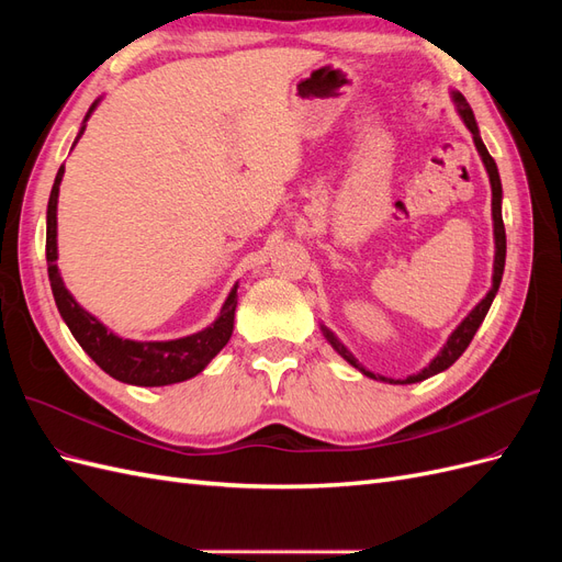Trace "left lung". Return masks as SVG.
Instances as JSON below:
<instances>
[{
  "label": "left lung",
  "instance_id": "1",
  "mask_svg": "<svg viewBox=\"0 0 562 562\" xmlns=\"http://www.w3.org/2000/svg\"><path fill=\"white\" fill-rule=\"evenodd\" d=\"M450 98H452V105H454L459 119H462L464 126H467V128L471 131V135H473V145H475V149H479V157H481V161H483V166H485V171H487V178H490V190H492V234H495V262H492V285H490V291L485 293V297H483L479 304H475V307L462 318V323H459V326L450 333L448 342H446L443 347H440V351L429 361V366H424L419 372H413V375H407V378H384V375H380V372L368 370V368L347 349V345L342 342V339H339L330 328H326V326H323V323H321L323 337L328 339V345H330L339 356H342V359H345L349 366H353L356 370H359L361 375H366V378H370V380L384 382V384H415V382L429 380V378L438 375V372L448 370V368L459 359V356H462V353L467 351V347L471 345V339H473L475 330L481 328V323L485 321V316H487V312H490V304H492V300H495V295H497V291H499L502 274H504V262H506V232H504V220H502V196H504V194H502V180H499L497 164H495V159L490 157V151H487V147H485V143H483V138H481L479 124H475V116H473L471 105L467 103V98H464L462 93H459V91H454V89L450 91Z\"/></svg>",
  "mask_w": 562,
  "mask_h": 562
}]
</instances>
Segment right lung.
Masks as SVG:
<instances>
[{
    "mask_svg": "<svg viewBox=\"0 0 562 562\" xmlns=\"http://www.w3.org/2000/svg\"><path fill=\"white\" fill-rule=\"evenodd\" d=\"M100 95L93 100L87 116H83L81 128L70 149L79 143V138L87 131V122L95 108L100 105ZM65 176V166L58 168L54 187H50L48 209H46V262H48V281L50 291H54L56 307L70 328L72 337L79 347L87 351L91 359L103 368L110 378L133 384V386H166L178 384L184 380L196 378L199 372L206 368L215 356L223 351L234 333V312L236 302H239V281L232 285L227 300L220 307L217 318L199 333L184 335L178 339H149V342H138V339L119 337L110 330L103 321L95 318L75 300V295L67 291L65 281L58 269V194L60 182Z\"/></svg>",
    "mask_w": 562,
    "mask_h": 562,
    "instance_id": "right-lung-1",
    "label": "right lung"
}]
</instances>
